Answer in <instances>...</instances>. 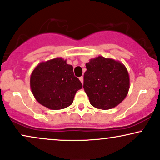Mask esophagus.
Instances as JSON below:
<instances>
[{
	"label": "esophagus",
	"instance_id": "1",
	"mask_svg": "<svg viewBox=\"0 0 160 160\" xmlns=\"http://www.w3.org/2000/svg\"><path fill=\"white\" fill-rule=\"evenodd\" d=\"M79 80H80V82H82V84H83V82H84V78L82 76H81V77H79Z\"/></svg>",
	"mask_w": 160,
	"mask_h": 160
}]
</instances>
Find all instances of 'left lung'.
<instances>
[{
  "mask_svg": "<svg viewBox=\"0 0 160 160\" xmlns=\"http://www.w3.org/2000/svg\"><path fill=\"white\" fill-rule=\"evenodd\" d=\"M86 68L83 88L92 106L109 110L125 99L130 88V78L122 63L98 56L90 59Z\"/></svg>",
  "mask_w": 160,
  "mask_h": 160,
  "instance_id": "1",
  "label": "left lung"
}]
</instances>
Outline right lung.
I'll list each match as a JSON object with an SVG mask.
<instances>
[{"instance_id":"obj_1","label":"right lung","mask_w":160,"mask_h":160,"mask_svg":"<svg viewBox=\"0 0 160 160\" xmlns=\"http://www.w3.org/2000/svg\"><path fill=\"white\" fill-rule=\"evenodd\" d=\"M30 88L41 104L51 110H60L72 104L82 84L74 76L72 65L62 58H56L37 65L31 74Z\"/></svg>"}]
</instances>
